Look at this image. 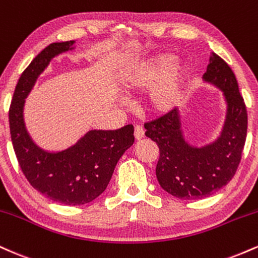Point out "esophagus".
<instances>
[{"label": "esophagus", "mask_w": 258, "mask_h": 258, "mask_svg": "<svg viewBox=\"0 0 258 258\" xmlns=\"http://www.w3.org/2000/svg\"><path fill=\"white\" fill-rule=\"evenodd\" d=\"M135 137L136 139H142L144 137V130L142 126H136L135 127Z\"/></svg>", "instance_id": "1"}]
</instances>
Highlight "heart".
Returning a JSON list of instances; mask_svg holds the SVG:
<instances>
[{
  "label": "heart",
  "instance_id": "1",
  "mask_svg": "<svg viewBox=\"0 0 258 258\" xmlns=\"http://www.w3.org/2000/svg\"><path fill=\"white\" fill-rule=\"evenodd\" d=\"M172 58L159 55L127 69L121 76L126 91L155 87L150 92L149 103L155 111L165 112L178 104L182 96V69L171 70Z\"/></svg>",
  "mask_w": 258,
  "mask_h": 258
}]
</instances>
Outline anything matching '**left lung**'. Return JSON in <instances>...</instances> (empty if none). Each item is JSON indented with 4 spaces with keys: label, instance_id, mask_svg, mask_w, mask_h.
Here are the masks:
<instances>
[{
    "label": "left lung",
    "instance_id": "left-lung-1",
    "mask_svg": "<svg viewBox=\"0 0 258 258\" xmlns=\"http://www.w3.org/2000/svg\"><path fill=\"white\" fill-rule=\"evenodd\" d=\"M203 78L223 91L227 102L223 130L214 143L201 148L186 143L176 108L144 123L146 136L159 147L156 178L160 185L183 200L203 199L226 185L238 170L246 141V106L229 65L212 53Z\"/></svg>",
    "mask_w": 258,
    "mask_h": 258
}]
</instances>
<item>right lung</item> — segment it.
<instances>
[{"instance_id": "1", "label": "right lung", "mask_w": 258, "mask_h": 258, "mask_svg": "<svg viewBox=\"0 0 258 258\" xmlns=\"http://www.w3.org/2000/svg\"><path fill=\"white\" fill-rule=\"evenodd\" d=\"M75 41L55 42L41 51L23 72L10 108V130L19 166L29 183L55 203L84 205L98 198L109 184L122 154L135 142L133 126L115 131L92 130L75 146L49 153L32 142L24 123L25 98L52 58L73 49Z\"/></svg>"}]
</instances>
